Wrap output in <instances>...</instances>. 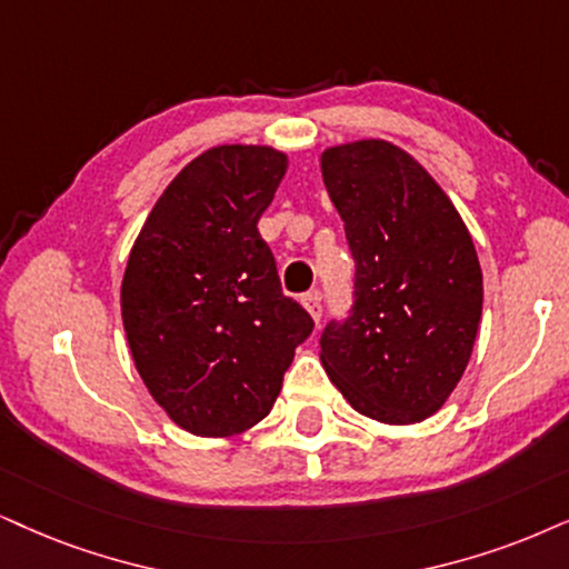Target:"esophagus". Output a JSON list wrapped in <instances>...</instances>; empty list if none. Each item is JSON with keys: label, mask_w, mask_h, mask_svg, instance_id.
<instances>
[{"label": "esophagus", "mask_w": 569, "mask_h": 569, "mask_svg": "<svg viewBox=\"0 0 569 569\" xmlns=\"http://www.w3.org/2000/svg\"><path fill=\"white\" fill-rule=\"evenodd\" d=\"M301 305H305V309L309 312V318H312L315 322L320 320V312H322V305H320V293L318 291H309L301 297Z\"/></svg>", "instance_id": "34e87169"}]
</instances>
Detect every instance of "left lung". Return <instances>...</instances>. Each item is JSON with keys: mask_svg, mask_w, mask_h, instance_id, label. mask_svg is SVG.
Wrapping results in <instances>:
<instances>
[{"mask_svg": "<svg viewBox=\"0 0 569 569\" xmlns=\"http://www.w3.org/2000/svg\"><path fill=\"white\" fill-rule=\"evenodd\" d=\"M320 170L357 262L355 315L326 328L320 362L359 415L415 426L446 405L472 357L483 312L476 243L397 143H336Z\"/></svg>", "mask_w": 569, "mask_h": 569, "instance_id": "obj_1", "label": "left lung"}]
</instances>
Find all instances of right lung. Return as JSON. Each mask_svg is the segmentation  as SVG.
Listing matches in <instances>:
<instances>
[{"label": "right lung", "instance_id": "obj_1", "mask_svg": "<svg viewBox=\"0 0 569 569\" xmlns=\"http://www.w3.org/2000/svg\"><path fill=\"white\" fill-rule=\"evenodd\" d=\"M289 157L220 143L186 164L136 236L120 315L136 370L178 428L228 438L276 405L312 318L257 231Z\"/></svg>", "mask_w": 569, "mask_h": 569}]
</instances>
